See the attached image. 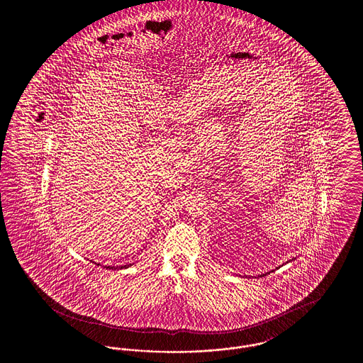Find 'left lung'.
I'll return each instance as SVG.
<instances>
[{
	"instance_id": "left-lung-1",
	"label": "left lung",
	"mask_w": 363,
	"mask_h": 363,
	"mask_svg": "<svg viewBox=\"0 0 363 363\" xmlns=\"http://www.w3.org/2000/svg\"><path fill=\"white\" fill-rule=\"evenodd\" d=\"M264 277V275H259V277Z\"/></svg>"
}]
</instances>
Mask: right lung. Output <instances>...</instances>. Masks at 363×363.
I'll return each instance as SVG.
<instances>
[{
  "label": "right lung",
  "instance_id": "1",
  "mask_svg": "<svg viewBox=\"0 0 363 363\" xmlns=\"http://www.w3.org/2000/svg\"><path fill=\"white\" fill-rule=\"evenodd\" d=\"M96 264V262H95ZM96 265H99V264H96ZM129 267H132V264H128V265H121V267H107V265H104V268L106 269H114V271H118V269H122V268H129Z\"/></svg>",
  "mask_w": 363,
  "mask_h": 363
}]
</instances>
